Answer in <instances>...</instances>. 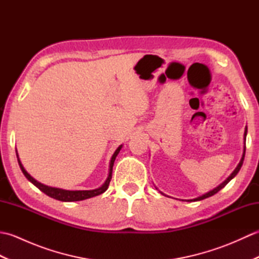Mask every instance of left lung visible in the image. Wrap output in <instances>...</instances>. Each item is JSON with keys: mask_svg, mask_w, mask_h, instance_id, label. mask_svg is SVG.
Wrapping results in <instances>:
<instances>
[{"mask_svg": "<svg viewBox=\"0 0 259 259\" xmlns=\"http://www.w3.org/2000/svg\"><path fill=\"white\" fill-rule=\"evenodd\" d=\"M246 136H247V126L245 128V133H244V151H243V156H241V159H240V161H239V163L237 164V167L235 168V170L234 171L230 174V176L229 177L225 180V181H223V183L219 185V186H217L216 188H213L212 190H210V191H208V192H206L205 195H202V196H199V197H197V198H195V199H189L188 201H198V200H202V199H205V198H208V197H210V196H213L214 194H217V192L221 190V189H223L225 186H226L230 180H232L236 175L238 174V171L240 170V168H241V166H243V162H244V158H245V151H246ZM162 194V192H161ZM163 195V194H162Z\"/></svg>", "mask_w": 259, "mask_h": 259, "instance_id": "left-lung-1", "label": "left lung"}]
</instances>
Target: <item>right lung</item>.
I'll return each mask as SVG.
<instances>
[{
    "label": "right lung",
    "mask_w": 259,
    "mask_h": 259,
    "mask_svg": "<svg viewBox=\"0 0 259 259\" xmlns=\"http://www.w3.org/2000/svg\"><path fill=\"white\" fill-rule=\"evenodd\" d=\"M121 148H122V145H120L117 148V150L114 151V153L111 157V160H110V164H109V174H108V177H107L106 181H104L101 187H99V188H96V189H92V190H65V189H61V188H56V187L43 185L41 183H38V181H36L30 174H27V171L23 167V164H22V162L20 160L19 155H18V150H16V157H18L19 166L22 170V172H23V175L26 177V179L31 181V183L35 187H37V188L40 189L42 192H45L46 195H48L51 198H54V199H57V200H60V201H79V200H84V199H88V198H92L95 196L101 195L108 189L110 180H111V178H112L113 163H114L115 158H117V156H118V153L121 150Z\"/></svg>",
    "instance_id": "1"
}]
</instances>
